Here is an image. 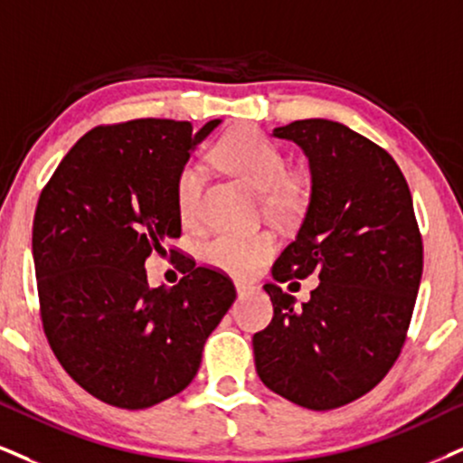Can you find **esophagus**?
Instances as JSON below:
<instances>
[{
    "instance_id": "esophagus-1",
    "label": "esophagus",
    "mask_w": 463,
    "mask_h": 463,
    "mask_svg": "<svg viewBox=\"0 0 463 463\" xmlns=\"http://www.w3.org/2000/svg\"><path fill=\"white\" fill-rule=\"evenodd\" d=\"M233 285H236V292H238V296L247 294V292H250V289H253V285L247 283V281H236Z\"/></svg>"
}]
</instances>
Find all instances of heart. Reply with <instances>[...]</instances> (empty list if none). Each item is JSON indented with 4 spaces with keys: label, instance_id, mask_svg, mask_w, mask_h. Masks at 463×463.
<instances>
[{
    "label": "heart",
    "instance_id": "heart-1",
    "mask_svg": "<svg viewBox=\"0 0 463 463\" xmlns=\"http://www.w3.org/2000/svg\"><path fill=\"white\" fill-rule=\"evenodd\" d=\"M213 156L227 174L255 191H264L266 213L272 219L294 221L305 208V188L296 178L285 175L288 165L281 150L255 128L244 127L227 133L214 146ZM175 197L182 219L195 221L202 197V171L195 165H186L180 171ZM275 249V236L268 232H219L203 244L202 258L208 266L244 277L266 264Z\"/></svg>",
    "mask_w": 463,
    "mask_h": 463
}]
</instances>
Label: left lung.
<instances>
[{"label":"left lung","mask_w":463,"mask_h":463,"mask_svg":"<svg viewBox=\"0 0 463 463\" xmlns=\"http://www.w3.org/2000/svg\"><path fill=\"white\" fill-rule=\"evenodd\" d=\"M272 137L309 161L311 195L296 238L272 268L279 283L316 272L294 305L266 283L275 316L253 335L255 369L270 391L309 410L363 397L402 352L423 275L412 195L392 156L333 119H298Z\"/></svg>","instance_id":"8db88e82"}]
</instances>
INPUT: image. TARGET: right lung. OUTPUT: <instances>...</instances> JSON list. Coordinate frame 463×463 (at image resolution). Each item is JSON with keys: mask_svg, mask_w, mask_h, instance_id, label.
Instances as JSON below:
<instances>
[{"mask_svg": "<svg viewBox=\"0 0 463 463\" xmlns=\"http://www.w3.org/2000/svg\"><path fill=\"white\" fill-rule=\"evenodd\" d=\"M219 124L99 127L40 193L32 255L44 333L66 373L109 406L150 408L184 391L236 298L230 279L195 261L174 288L146 275L154 250L167 255L180 238L178 175Z\"/></svg>", "mask_w": 463, "mask_h": 463, "instance_id": "1", "label": "right lung"}]
</instances>
